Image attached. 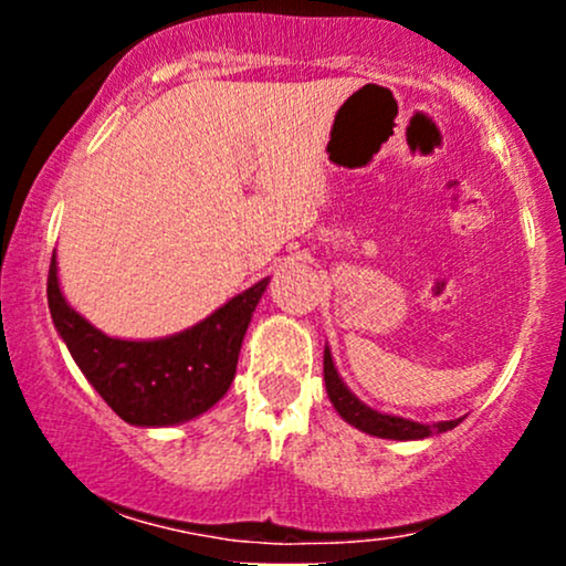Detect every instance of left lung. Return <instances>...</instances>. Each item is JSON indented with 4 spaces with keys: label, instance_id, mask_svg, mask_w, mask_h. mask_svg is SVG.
Segmentation results:
<instances>
[{
    "label": "left lung",
    "instance_id": "1",
    "mask_svg": "<svg viewBox=\"0 0 566 566\" xmlns=\"http://www.w3.org/2000/svg\"><path fill=\"white\" fill-rule=\"evenodd\" d=\"M324 386H327V396L329 401H333V407L337 409V415H340L348 426L359 428V431L369 433V437L412 441V439L433 437V433L452 431V428L460 423V420H439V423H431V426L415 423V420L399 418V415H386V412H378V409L367 407L365 401L356 399V396L348 391L346 382L340 380L329 348H324Z\"/></svg>",
    "mask_w": 566,
    "mask_h": 566
}]
</instances>
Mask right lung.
Masks as SVG:
<instances>
[{
    "label": "right lung",
    "instance_id": "obj_1",
    "mask_svg": "<svg viewBox=\"0 0 566 566\" xmlns=\"http://www.w3.org/2000/svg\"><path fill=\"white\" fill-rule=\"evenodd\" d=\"M265 287L269 279H261L184 333L122 340L71 308L57 284L53 255L48 303L57 335L103 401L129 426L161 428L199 418L223 399L237 375L247 324Z\"/></svg>",
    "mask_w": 566,
    "mask_h": 566
}]
</instances>
